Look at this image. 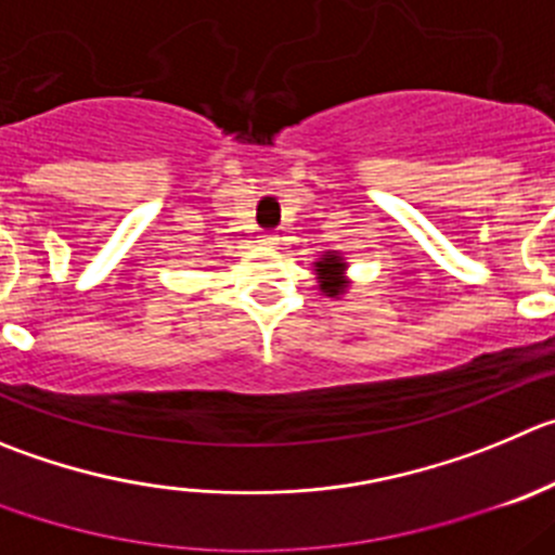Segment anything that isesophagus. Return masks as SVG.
<instances>
[{
    "label": "esophagus",
    "mask_w": 555,
    "mask_h": 555,
    "mask_svg": "<svg viewBox=\"0 0 555 555\" xmlns=\"http://www.w3.org/2000/svg\"><path fill=\"white\" fill-rule=\"evenodd\" d=\"M260 241L266 243V246H276V243H279V235H276V232H273V230H266V232H262Z\"/></svg>",
    "instance_id": "1"
}]
</instances>
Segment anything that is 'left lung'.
<instances>
[{"mask_svg":"<svg viewBox=\"0 0 555 555\" xmlns=\"http://www.w3.org/2000/svg\"><path fill=\"white\" fill-rule=\"evenodd\" d=\"M318 271H320V289L331 295H339L345 289V282L339 279L341 271V262L336 257H323V262H318Z\"/></svg>","mask_w":555,"mask_h":555,"instance_id":"1","label":"left lung"}]
</instances>
